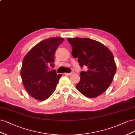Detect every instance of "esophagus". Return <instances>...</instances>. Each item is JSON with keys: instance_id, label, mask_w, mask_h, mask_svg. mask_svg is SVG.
<instances>
[{"instance_id": "34e87169", "label": "esophagus", "mask_w": 135, "mask_h": 135, "mask_svg": "<svg viewBox=\"0 0 135 135\" xmlns=\"http://www.w3.org/2000/svg\"><path fill=\"white\" fill-rule=\"evenodd\" d=\"M73 72H71V73H65V75H67V76H70V75H71L72 74H73Z\"/></svg>"}]
</instances>
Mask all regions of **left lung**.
Wrapping results in <instances>:
<instances>
[{
	"label": "left lung",
	"instance_id": "8db88e82",
	"mask_svg": "<svg viewBox=\"0 0 135 135\" xmlns=\"http://www.w3.org/2000/svg\"><path fill=\"white\" fill-rule=\"evenodd\" d=\"M72 54L80 66L88 68L80 73L76 88L84 96L94 98L102 94L112 82L116 64L111 51L101 42L89 38H67Z\"/></svg>",
	"mask_w": 135,
	"mask_h": 135
}]
</instances>
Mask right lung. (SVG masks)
Returning <instances> with one entry per match:
<instances>
[{
  "instance_id": "obj_1",
  "label": "right lung",
  "mask_w": 135,
  "mask_h": 135,
  "mask_svg": "<svg viewBox=\"0 0 135 135\" xmlns=\"http://www.w3.org/2000/svg\"><path fill=\"white\" fill-rule=\"evenodd\" d=\"M64 41L52 37L41 41L30 50L23 58L21 76L28 93L38 100H44L54 91L62 75H57L54 67V54Z\"/></svg>"
}]
</instances>
